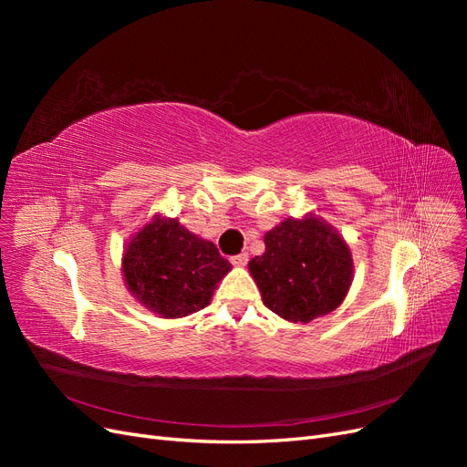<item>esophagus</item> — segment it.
Segmentation results:
<instances>
[{"instance_id": "1", "label": "esophagus", "mask_w": 467, "mask_h": 467, "mask_svg": "<svg viewBox=\"0 0 467 467\" xmlns=\"http://www.w3.org/2000/svg\"><path fill=\"white\" fill-rule=\"evenodd\" d=\"M230 261H232V265H235V266H245L247 261H249V255H247V253H239V255H234Z\"/></svg>"}]
</instances>
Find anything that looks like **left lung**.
Here are the masks:
<instances>
[{
    "label": "left lung",
    "instance_id": "obj_1",
    "mask_svg": "<svg viewBox=\"0 0 467 467\" xmlns=\"http://www.w3.org/2000/svg\"><path fill=\"white\" fill-rule=\"evenodd\" d=\"M352 268L345 239L314 214L280 222L265 234L263 255L249 261L263 304L294 323H309L341 306Z\"/></svg>",
    "mask_w": 467,
    "mask_h": 467
}]
</instances>
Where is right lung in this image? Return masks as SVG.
Returning <instances> with one entry per match:
<instances>
[{
  "label": "right lung",
  "mask_w": 467,
  "mask_h": 467,
  "mask_svg": "<svg viewBox=\"0 0 467 467\" xmlns=\"http://www.w3.org/2000/svg\"><path fill=\"white\" fill-rule=\"evenodd\" d=\"M230 271L214 244L160 214L130 239L122 257L124 282L134 298L167 319L206 307Z\"/></svg>",
  "instance_id": "add662e5"
}]
</instances>
